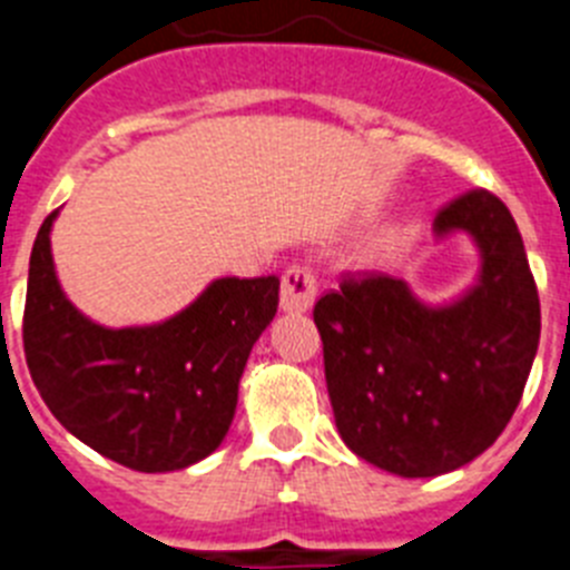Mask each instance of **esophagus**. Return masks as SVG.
<instances>
[{
	"mask_svg": "<svg viewBox=\"0 0 570 570\" xmlns=\"http://www.w3.org/2000/svg\"><path fill=\"white\" fill-rule=\"evenodd\" d=\"M317 299V276L308 267L291 265L285 274H282V291L279 303L282 311H291V314H303L314 305Z\"/></svg>",
	"mask_w": 570,
	"mask_h": 570,
	"instance_id": "esophagus-1",
	"label": "esophagus"
}]
</instances>
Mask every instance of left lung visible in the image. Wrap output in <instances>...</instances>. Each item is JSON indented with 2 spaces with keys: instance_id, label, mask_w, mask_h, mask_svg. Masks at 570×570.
Returning <instances> with one entry per match:
<instances>
[{
  "instance_id": "1",
  "label": "left lung",
  "mask_w": 570,
  "mask_h": 570,
  "mask_svg": "<svg viewBox=\"0 0 570 570\" xmlns=\"http://www.w3.org/2000/svg\"><path fill=\"white\" fill-rule=\"evenodd\" d=\"M452 230L481 250L479 285L459 303L430 308L401 279L345 274L314 305L345 446L403 479L450 473L488 450L537 357V282L502 198L488 189L452 198L435 233Z\"/></svg>"
}]
</instances>
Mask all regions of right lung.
Here are the masks:
<instances>
[{"label": "right lung", "mask_w": 570, "mask_h": 570, "mask_svg": "<svg viewBox=\"0 0 570 570\" xmlns=\"http://www.w3.org/2000/svg\"><path fill=\"white\" fill-rule=\"evenodd\" d=\"M42 222L28 267L22 345L53 417L106 459L169 473L207 459L227 435L238 377L279 305V279H216L173 320L104 328L68 303Z\"/></svg>", "instance_id": "obj_1"}]
</instances>
